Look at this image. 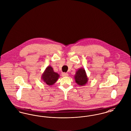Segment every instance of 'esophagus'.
<instances>
[{
	"instance_id": "1",
	"label": "esophagus",
	"mask_w": 131,
	"mask_h": 131,
	"mask_svg": "<svg viewBox=\"0 0 131 131\" xmlns=\"http://www.w3.org/2000/svg\"><path fill=\"white\" fill-rule=\"evenodd\" d=\"M69 75V74H68V73H65V72H63V73H62V77H68Z\"/></svg>"
}]
</instances>
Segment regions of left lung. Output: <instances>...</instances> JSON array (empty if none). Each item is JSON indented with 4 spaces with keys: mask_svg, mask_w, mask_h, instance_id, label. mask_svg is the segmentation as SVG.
Returning a JSON list of instances; mask_svg holds the SVG:
<instances>
[{
    "mask_svg": "<svg viewBox=\"0 0 131 131\" xmlns=\"http://www.w3.org/2000/svg\"><path fill=\"white\" fill-rule=\"evenodd\" d=\"M74 78L76 83L79 86L85 85L88 80L85 69L82 68L79 69L76 71Z\"/></svg>",
    "mask_w": 131,
    "mask_h": 131,
    "instance_id": "left-lung-1",
    "label": "left lung"
}]
</instances>
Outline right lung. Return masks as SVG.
<instances>
[{
	"label": "right lung",
	"instance_id": "obj_1",
	"mask_svg": "<svg viewBox=\"0 0 131 131\" xmlns=\"http://www.w3.org/2000/svg\"><path fill=\"white\" fill-rule=\"evenodd\" d=\"M59 78L60 75L58 73L55 72L52 67L50 66L46 68L41 76V79L44 83L50 86L54 84Z\"/></svg>",
	"mask_w": 131,
	"mask_h": 131
}]
</instances>
